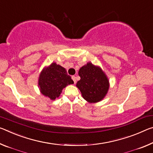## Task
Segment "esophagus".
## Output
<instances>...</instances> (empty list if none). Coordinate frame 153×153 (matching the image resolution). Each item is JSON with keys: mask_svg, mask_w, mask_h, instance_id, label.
Returning a JSON list of instances; mask_svg holds the SVG:
<instances>
[{"mask_svg": "<svg viewBox=\"0 0 153 153\" xmlns=\"http://www.w3.org/2000/svg\"><path fill=\"white\" fill-rule=\"evenodd\" d=\"M71 78H72L73 80H74V83H76V77L75 76H71Z\"/></svg>", "mask_w": 153, "mask_h": 153, "instance_id": "esophagus-1", "label": "esophagus"}]
</instances>
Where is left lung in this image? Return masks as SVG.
Listing matches in <instances>:
<instances>
[{
    "label": "left lung",
    "mask_w": 153,
    "mask_h": 153,
    "mask_svg": "<svg viewBox=\"0 0 153 153\" xmlns=\"http://www.w3.org/2000/svg\"><path fill=\"white\" fill-rule=\"evenodd\" d=\"M78 74L80 79L77 82L76 86L86 101L97 103L105 97L110 84L107 76L100 67L88 62L79 69Z\"/></svg>",
    "instance_id": "left-lung-1"
}]
</instances>
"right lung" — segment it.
Here are the masks:
<instances>
[{
    "label": "right lung",
    "mask_w": 153,
    "mask_h": 153,
    "mask_svg": "<svg viewBox=\"0 0 153 153\" xmlns=\"http://www.w3.org/2000/svg\"><path fill=\"white\" fill-rule=\"evenodd\" d=\"M73 84L74 81L66 69L55 62L42 70L38 83L41 93L52 100L59 97L62 89Z\"/></svg>",
    "instance_id": "add662e5"
}]
</instances>
